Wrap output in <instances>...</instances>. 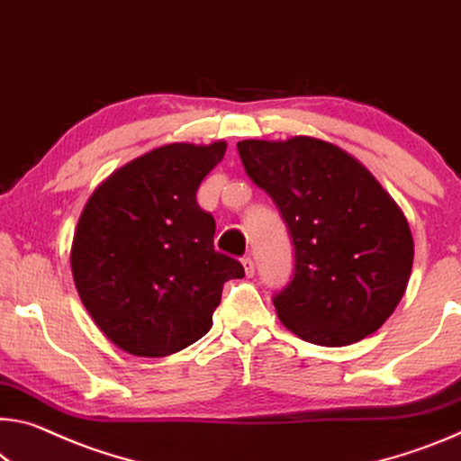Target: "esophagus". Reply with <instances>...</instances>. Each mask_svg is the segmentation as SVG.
Instances as JSON below:
<instances>
[{
  "label": "esophagus",
  "instance_id": "esophagus-1",
  "mask_svg": "<svg viewBox=\"0 0 461 461\" xmlns=\"http://www.w3.org/2000/svg\"><path fill=\"white\" fill-rule=\"evenodd\" d=\"M242 265L246 270V276H252L254 275V260L250 257H246V258H242Z\"/></svg>",
  "mask_w": 461,
  "mask_h": 461
}]
</instances>
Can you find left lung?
Listing matches in <instances>:
<instances>
[{
  "mask_svg": "<svg viewBox=\"0 0 461 461\" xmlns=\"http://www.w3.org/2000/svg\"><path fill=\"white\" fill-rule=\"evenodd\" d=\"M244 167L281 209L295 244V275L273 299L287 330L320 347L374 334L411 279L406 215L359 159L322 139L238 141Z\"/></svg>",
  "mask_w": 461,
  "mask_h": 461,
  "instance_id": "left-lung-1",
  "label": "left lung"
}]
</instances>
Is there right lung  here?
I'll use <instances>...</instances> for the list:
<instances>
[{
  "mask_svg": "<svg viewBox=\"0 0 461 461\" xmlns=\"http://www.w3.org/2000/svg\"><path fill=\"white\" fill-rule=\"evenodd\" d=\"M228 143H167L114 170L87 199L69 265L84 308L113 345L167 357L213 326L223 283L244 267L215 252V219L196 204Z\"/></svg>",
  "mask_w": 461,
  "mask_h": 461,
  "instance_id": "1",
  "label": "right lung"
}]
</instances>
